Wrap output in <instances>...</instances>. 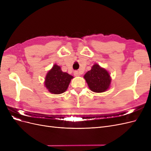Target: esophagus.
<instances>
[{
  "mask_svg": "<svg viewBox=\"0 0 151 151\" xmlns=\"http://www.w3.org/2000/svg\"><path fill=\"white\" fill-rule=\"evenodd\" d=\"M74 75L76 77H78V76H81V73H80L79 71H74Z\"/></svg>",
  "mask_w": 151,
  "mask_h": 151,
  "instance_id": "obj_1",
  "label": "esophagus"
}]
</instances>
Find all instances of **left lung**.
I'll return each mask as SVG.
<instances>
[{"label":"left lung","instance_id":"1","mask_svg":"<svg viewBox=\"0 0 151 151\" xmlns=\"http://www.w3.org/2000/svg\"><path fill=\"white\" fill-rule=\"evenodd\" d=\"M84 78L89 88L94 93L105 92L111 85V77L109 73L98 63L94 64L91 69L86 73Z\"/></svg>","mask_w":151,"mask_h":151}]
</instances>
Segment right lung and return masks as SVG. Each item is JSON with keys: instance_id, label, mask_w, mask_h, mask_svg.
Masks as SVG:
<instances>
[{"instance_id": "obj_1", "label": "right lung", "mask_w": 151, "mask_h": 151, "mask_svg": "<svg viewBox=\"0 0 151 151\" xmlns=\"http://www.w3.org/2000/svg\"><path fill=\"white\" fill-rule=\"evenodd\" d=\"M73 78L74 77L72 76L62 72L60 66L54 64L47 72L44 84L50 93L59 94L67 91Z\"/></svg>"}]
</instances>
